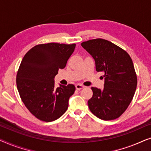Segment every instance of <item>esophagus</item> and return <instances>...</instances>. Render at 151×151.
Returning a JSON list of instances; mask_svg holds the SVG:
<instances>
[{
	"label": "esophagus",
	"mask_w": 151,
	"mask_h": 151,
	"mask_svg": "<svg viewBox=\"0 0 151 151\" xmlns=\"http://www.w3.org/2000/svg\"><path fill=\"white\" fill-rule=\"evenodd\" d=\"M84 87V86L82 85V84H78L76 85V88L77 90H80V89H82V88H83Z\"/></svg>",
	"instance_id": "34e87169"
}]
</instances>
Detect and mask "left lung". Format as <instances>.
<instances>
[{"label": "left lung", "instance_id": "8db88e82", "mask_svg": "<svg viewBox=\"0 0 151 151\" xmlns=\"http://www.w3.org/2000/svg\"><path fill=\"white\" fill-rule=\"evenodd\" d=\"M96 62V71L104 72L103 89L91 87L88 106L93 114L103 120L118 118L131 102L137 79L133 61L127 51L104 39L81 43Z\"/></svg>", "mask_w": 151, "mask_h": 151}]
</instances>
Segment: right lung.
<instances>
[{
    "label": "right lung",
    "mask_w": 151,
    "mask_h": 151,
    "mask_svg": "<svg viewBox=\"0 0 151 151\" xmlns=\"http://www.w3.org/2000/svg\"><path fill=\"white\" fill-rule=\"evenodd\" d=\"M76 44L37 45L22 58L16 75V85L27 109L41 121H54L67 110L69 99L76 91L73 84L55 87L54 77L64 69Z\"/></svg>",
    "instance_id": "right-lung-1"
}]
</instances>
